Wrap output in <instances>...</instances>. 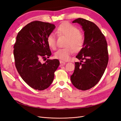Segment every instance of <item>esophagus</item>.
I'll return each mask as SVG.
<instances>
[{"mask_svg":"<svg viewBox=\"0 0 121 121\" xmlns=\"http://www.w3.org/2000/svg\"><path fill=\"white\" fill-rule=\"evenodd\" d=\"M60 63L61 65H65V61H63V60H60Z\"/></svg>","mask_w":121,"mask_h":121,"instance_id":"esophagus-1","label":"esophagus"}]
</instances>
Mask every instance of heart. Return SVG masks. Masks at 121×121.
Wrapping results in <instances>:
<instances>
[{"label":"heart","instance_id":"obj_1","mask_svg":"<svg viewBox=\"0 0 121 121\" xmlns=\"http://www.w3.org/2000/svg\"><path fill=\"white\" fill-rule=\"evenodd\" d=\"M56 33L60 36L67 38L64 48L58 49L54 53V57L63 60H68L74 52L81 50L85 43L84 35L80 32L79 29L76 26L69 23L61 24L56 30ZM47 44L52 49L56 48V37L54 34H49L47 37Z\"/></svg>","mask_w":121,"mask_h":121}]
</instances>
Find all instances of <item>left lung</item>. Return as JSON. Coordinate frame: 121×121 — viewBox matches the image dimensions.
<instances>
[{
	"instance_id": "1",
	"label": "left lung",
	"mask_w": 121,
	"mask_h": 121,
	"mask_svg": "<svg viewBox=\"0 0 121 121\" xmlns=\"http://www.w3.org/2000/svg\"><path fill=\"white\" fill-rule=\"evenodd\" d=\"M73 23L82 26L85 43L76 56L81 62L84 61L75 63L71 80L77 89L86 90L96 85L104 74L108 61V44L104 35L92 22L78 18Z\"/></svg>"
}]
</instances>
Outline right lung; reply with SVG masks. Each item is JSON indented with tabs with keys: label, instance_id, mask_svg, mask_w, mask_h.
<instances>
[{
	"label": "right lung",
	"instance_id": "1",
	"mask_svg": "<svg viewBox=\"0 0 121 121\" xmlns=\"http://www.w3.org/2000/svg\"><path fill=\"white\" fill-rule=\"evenodd\" d=\"M55 27L53 24L33 21L22 29L17 36L13 46L16 67L24 81L36 90H44L51 85L60 65L57 59L41 63L52 54L46 39Z\"/></svg>",
	"mask_w": 121,
	"mask_h": 121
}]
</instances>
